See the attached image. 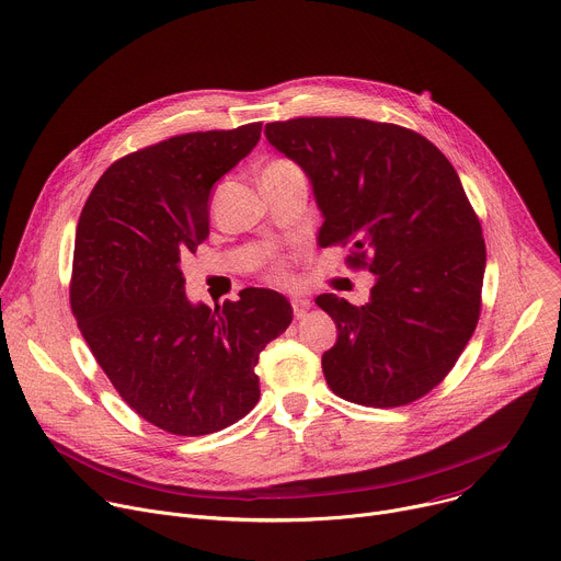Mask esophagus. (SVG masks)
Instances as JSON below:
<instances>
[{
    "label": "esophagus",
    "instance_id": "34e87169",
    "mask_svg": "<svg viewBox=\"0 0 561 561\" xmlns=\"http://www.w3.org/2000/svg\"><path fill=\"white\" fill-rule=\"evenodd\" d=\"M290 305H293L295 318H305V316L309 313V309H311V300H309V297H300V295L293 297Z\"/></svg>",
    "mask_w": 561,
    "mask_h": 561
}]
</instances>
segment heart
<instances>
[{"label":"heart","instance_id":"1","mask_svg":"<svg viewBox=\"0 0 561 561\" xmlns=\"http://www.w3.org/2000/svg\"><path fill=\"white\" fill-rule=\"evenodd\" d=\"M277 162H284V160H277ZM273 162V164H277ZM268 264H271V271L275 277H284V261L277 259V256H268Z\"/></svg>","mask_w":561,"mask_h":561}]
</instances>
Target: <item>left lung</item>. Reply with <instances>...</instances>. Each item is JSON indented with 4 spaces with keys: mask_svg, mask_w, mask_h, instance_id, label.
<instances>
[{
    "mask_svg": "<svg viewBox=\"0 0 561 561\" xmlns=\"http://www.w3.org/2000/svg\"><path fill=\"white\" fill-rule=\"evenodd\" d=\"M266 137L311 180L318 243L350 245V266L377 279L363 307L316 297L339 329L329 388L375 408L424 397L471 339L488 261L454 164L415 130L356 117L273 122Z\"/></svg>",
    "mask_w": 561,
    "mask_h": 561,
    "instance_id": "obj_1",
    "label": "left lung"
}]
</instances>
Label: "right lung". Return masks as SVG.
Returning <instances> with one entry per match:
<instances>
[{"label":"right lung","mask_w":561,"mask_h":561,"mask_svg":"<svg viewBox=\"0 0 561 561\" xmlns=\"http://www.w3.org/2000/svg\"><path fill=\"white\" fill-rule=\"evenodd\" d=\"M259 137L256 122L146 146L101 175L79 218L71 311L122 399L173 435L245 417L259 401V354L293 320L271 288H245L222 309L184 295L180 261L209 237L211 186Z\"/></svg>","instance_id":"1"}]
</instances>
